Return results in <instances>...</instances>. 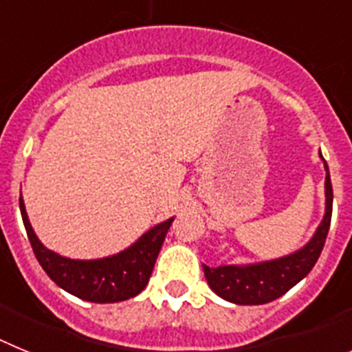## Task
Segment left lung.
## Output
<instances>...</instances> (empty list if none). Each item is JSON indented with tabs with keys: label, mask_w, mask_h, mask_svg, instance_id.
I'll list each match as a JSON object with an SVG mask.
<instances>
[{
	"label": "left lung",
	"mask_w": 352,
	"mask_h": 352,
	"mask_svg": "<svg viewBox=\"0 0 352 352\" xmlns=\"http://www.w3.org/2000/svg\"><path fill=\"white\" fill-rule=\"evenodd\" d=\"M319 157L322 158L321 151ZM322 162L326 170L324 217L309 243L289 256L263 261V263L222 264L217 268L203 264L208 285L214 294L236 305H264L280 298L309 275L324 247L329 222H331V210H333V188L329 179V169L324 158Z\"/></svg>",
	"instance_id": "8db88e82"
}]
</instances>
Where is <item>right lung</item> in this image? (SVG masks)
I'll use <instances>...</instances> for the list:
<instances>
[{"label": "right lung", "instance_id": "right-lung-1", "mask_svg": "<svg viewBox=\"0 0 352 352\" xmlns=\"http://www.w3.org/2000/svg\"><path fill=\"white\" fill-rule=\"evenodd\" d=\"M28 238L43 272L56 285L80 300L91 303H118L138 296L148 284L162 243L166 239L173 219L157 223L146 231L135 243L114 256L102 259H70L43 247L28 219L23 195L19 199Z\"/></svg>", "mask_w": 352, "mask_h": 352}]
</instances>
